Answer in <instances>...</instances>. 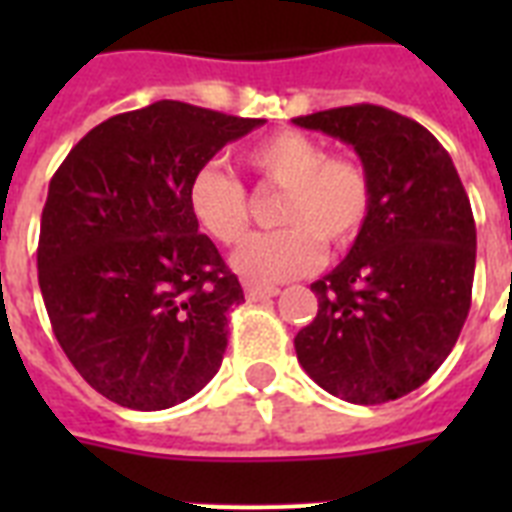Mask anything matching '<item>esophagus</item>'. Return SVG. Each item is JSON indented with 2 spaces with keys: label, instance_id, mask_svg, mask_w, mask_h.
Returning <instances> with one entry per match:
<instances>
[{
  "label": "esophagus",
  "instance_id": "34e87169",
  "mask_svg": "<svg viewBox=\"0 0 512 512\" xmlns=\"http://www.w3.org/2000/svg\"><path fill=\"white\" fill-rule=\"evenodd\" d=\"M244 295H247V300H268V297L279 295V287H268V284H252V281H247V284H244Z\"/></svg>",
  "mask_w": 512,
  "mask_h": 512
}]
</instances>
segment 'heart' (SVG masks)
Segmentation results:
<instances>
[{"instance_id":"1","label":"heart","mask_w":512,"mask_h":512,"mask_svg":"<svg viewBox=\"0 0 512 512\" xmlns=\"http://www.w3.org/2000/svg\"><path fill=\"white\" fill-rule=\"evenodd\" d=\"M263 183L284 188L276 204L281 228L257 233L233 255V271L247 281L292 279L316 268L321 244L345 249L364 231L372 212V180L353 156H327L305 132L281 130L244 151ZM193 217L215 241L236 247L249 231V199L241 180L220 164H201L188 183Z\"/></svg>"}]
</instances>
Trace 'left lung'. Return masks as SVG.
Here are the masks:
<instances>
[{
    "label": "left lung",
    "mask_w": 512,
    "mask_h": 512,
    "mask_svg": "<svg viewBox=\"0 0 512 512\" xmlns=\"http://www.w3.org/2000/svg\"><path fill=\"white\" fill-rule=\"evenodd\" d=\"M353 146L372 180V212L348 257L313 281L316 319L297 361L350 404L412 393L444 364L468 319L476 220L446 148L414 119L358 103L292 119Z\"/></svg>",
    "instance_id": "obj_1"
}]
</instances>
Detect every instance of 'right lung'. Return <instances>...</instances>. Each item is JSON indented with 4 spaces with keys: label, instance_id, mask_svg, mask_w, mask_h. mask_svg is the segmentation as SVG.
Here are the masks:
<instances>
[{
    "label": "right lung",
    "instance_id": "right-lung-1",
    "mask_svg": "<svg viewBox=\"0 0 512 512\" xmlns=\"http://www.w3.org/2000/svg\"><path fill=\"white\" fill-rule=\"evenodd\" d=\"M265 124L180 100L111 116L52 175L39 289L76 372L114 404L159 412L217 374L244 300L188 204V183Z\"/></svg>",
    "mask_w": 512,
    "mask_h": 512
}]
</instances>
